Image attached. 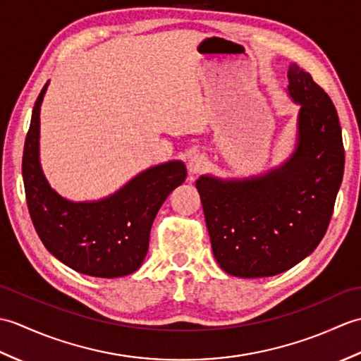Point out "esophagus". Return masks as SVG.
<instances>
[{
    "label": "esophagus",
    "mask_w": 361,
    "mask_h": 361,
    "mask_svg": "<svg viewBox=\"0 0 361 361\" xmlns=\"http://www.w3.org/2000/svg\"><path fill=\"white\" fill-rule=\"evenodd\" d=\"M206 166H208V158H206L203 153H195V155L190 157L188 161L189 173H192V175L203 172Z\"/></svg>",
    "instance_id": "34e87169"
}]
</instances>
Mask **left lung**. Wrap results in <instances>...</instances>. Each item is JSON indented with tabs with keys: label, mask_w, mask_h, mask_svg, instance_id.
<instances>
[{
	"label": "left lung",
	"mask_w": 361,
	"mask_h": 361,
	"mask_svg": "<svg viewBox=\"0 0 361 361\" xmlns=\"http://www.w3.org/2000/svg\"><path fill=\"white\" fill-rule=\"evenodd\" d=\"M287 93L299 105L293 153L250 178L202 175L195 186L217 264L237 278H267L318 247L344 172L341 127L324 90L296 63Z\"/></svg>",
	"instance_id": "left-lung-1"
}]
</instances>
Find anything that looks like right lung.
<instances>
[{"mask_svg": "<svg viewBox=\"0 0 361 361\" xmlns=\"http://www.w3.org/2000/svg\"><path fill=\"white\" fill-rule=\"evenodd\" d=\"M48 85L35 101L23 152V181L35 231L46 250L74 271L109 279L127 276L141 267L153 220L169 194L186 180V166L167 161L101 200H68L51 188L40 164V106Z\"/></svg>", "mask_w": 361, "mask_h": 361, "instance_id": "add662e5", "label": "right lung"}]
</instances>
